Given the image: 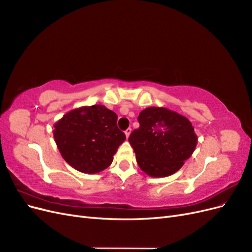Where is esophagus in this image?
I'll return each mask as SVG.
<instances>
[{
  "instance_id": "obj_1",
  "label": "esophagus",
  "mask_w": 252,
  "mask_h": 252,
  "mask_svg": "<svg viewBox=\"0 0 252 252\" xmlns=\"http://www.w3.org/2000/svg\"><path fill=\"white\" fill-rule=\"evenodd\" d=\"M130 133H131V128L126 129V130H125V134H126V138H127V139L129 138V135H130Z\"/></svg>"
}]
</instances>
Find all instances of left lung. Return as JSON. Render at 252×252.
Masks as SVG:
<instances>
[{
	"label": "left lung",
	"instance_id": "8db88e82",
	"mask_svg": "<svg viewBox=\"0 0 252 252\" xmlns=\"http://www.w3.org/2000/svg\"><path fill=\"white\" fill-rule=\"evenodd\" d=\"M140 127L129 136L140 168L152 178L177 172L196 147L197 136L187 118L164 107H148L138 118Z\"/></svg>",
	"mask_w": 252,
	"mask_h": 252
}]
</instances>
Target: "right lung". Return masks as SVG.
<instances>
[{
	"instance_id": "1",
	"label": "right lung",
	"mask_w": 252,
	"mask_h": 252,
	"mask_svg": "<svg viewBox=\"0 0 252 252\" xmlns=\"http://www.w3.org/2000/svg\"><path fill=\"white\" fill-rule=\"evenodd\" d=\"M117 121V114L104 105L83 106L67 112L53 130L61 156L75 170L84 173L106 169L126 140Z\"/></svg>"
}]
</instances>
